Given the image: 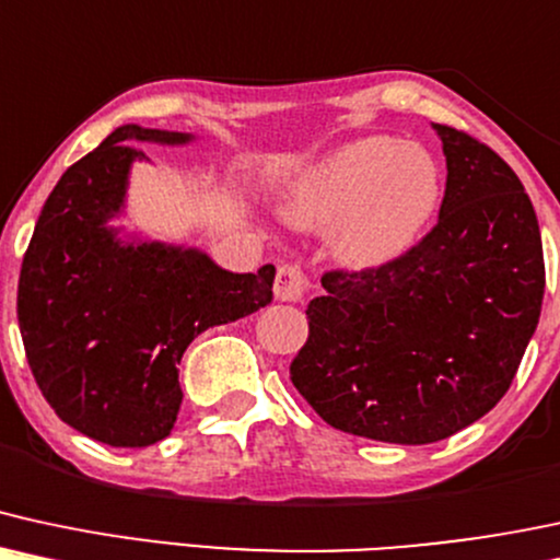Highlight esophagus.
<instances>
[{"label": "esophagus", "instance_id": "1", "mask_svg": "<svg viewBox=\"0 0 560 560\" xmlns=\"http://www.w3.org/2000/svg\"><path fill=\"white\" fill-rule=\"evenodd\" d=\"M308 291L306 275L301 272V267L295 265H282L278 267V275H275V295L280 301H291V304H299L304 301Z\"/></svg>", "mask_w": 560, "mask_h": 560}]
</instances>
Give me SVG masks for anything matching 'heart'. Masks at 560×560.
<instances>
[{
    "mask_svg": "<svg viewBox=\"0 0 560 560\" xmlns=\"http://www.w3.org/2000/svg\"><path fill=\"white\" fill-rule=\"evenodd\" d=\"M443 201V170L430 149L366 136L299 173L282 196L295 228H330V252L351 269L393 265L417 246Z\"/></svg>",
    "mask_w": 560,
    "mask_h": 560,
    "instance_id": "b5f03b06",
    "label": "heart"
}]
</instances>
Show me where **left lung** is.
<instances>
[{
  "mask_svg": "<svg viewBox=\"0 0 560 560\" xmlns=\"http://www.w3.org/2000/svg\"><path fill=\"white\" fill-rule=\"evenodd\" d=\"M438 225L377 269L322 275L295 390L335 430L383 443L451 438L505 396L537 330L542 238L522 180L451 125Z\"/></svg>",
  "mask_w": 560,
  "mask_h": 560,
  "instance_id": "obj_1",
  "label": "left lung"
}]
</instances>
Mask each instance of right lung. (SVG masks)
I'll list each match as a JSON object with an SVG mask.
<instances>
[{"instance_id":"right-lung-1","label":"right lung","mask_w":560,"mask_h":560,"mask_svg":"<svg viewBox=\"0 0 560 560\" xmlns=\"http://www.w3.org/2000/svg\"><path fill=\"white\" fill-rule=\"evenodd\" d=\"M188 133L122 125L65 170L38 214L18 282V325L38 390L85 438L147 448L173 430L177 364L196 335L272 301L275 267L228 272L199 248L122 241L133 141Z\"/></svg>"}]
</instances>
